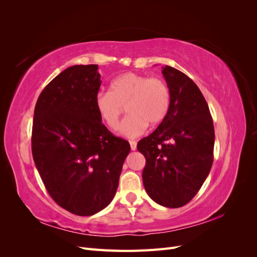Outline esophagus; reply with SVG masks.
Returning a JSON list of instances; mask_svg holds the SVG:
<instances>
[{"instance_id":"1","label":"esophagus","mask_w":257,"mask_h":257,"mask_svg":"<svg viewBox=\"0 0 257 257\" xmlns=\"http://www.w3.org/2000/svg\"><path fill=\"white\" fill-rule=\"evenodd\" d=\"M130 145H131V149H132V151H135V150H136V148H137V143H136V142H134V141H131V142H130Z\"/></svg>"}]
</instances>
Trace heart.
<instances>
[{
	"mask_svg": "<svg viewBox=\"0 0 257 257\" xmlns=\"http://www.w3.org/2000/svg\"><path fill=\"white\" fill-rule=\"evenodd\" d=\"M94 106L99 119L110 130L118 127L127 107L130 114L122 122L119 133L135 138L145 133L149 123L158 125L164 121L170 108V91L158 77L126 73L111 82L110 91L97 93Z\"/></svg>",
	"mask_w": 257,
	"mask_h": 257,
	"instance_id": "heart-1",
	"label": "heart"
}]
</instances>
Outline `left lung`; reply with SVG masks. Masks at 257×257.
<instances>
[{
    "label": "left lung",
    "mask_w": 257,
    "mask_h": 257,
    "mask_svg": "<svg viewBox=\"0 0 257 257\" xmlns=\"http://www.w3.org/2000/svg\"><path fill=\"white\" fill-rule=\"evenodd\" d=\"M162 68L170 91L169 111L152 134L138 142L137 150L146 158L148 195L161 206L179 208L196 195L210 173L214 127L195 82L172 66Z\"/></svg>",
    "instance_id": "obj_1"
}]
</instances>
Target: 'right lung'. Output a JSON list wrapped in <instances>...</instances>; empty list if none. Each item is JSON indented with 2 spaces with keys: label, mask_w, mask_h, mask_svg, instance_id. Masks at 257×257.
I'll return each instance as SVG.
<instances>
[{
  "label": "right lung",
  "mask_w": 257,
  "mask_h": 257,
  "mask_svg": "<svg viewBox=\"0 0 257 257\" xmlns=\"http://www.w3.org/2000/svg\"><path fill=\"white\" fill-rule=\"evenodd\" d=\"M96 64L74 65L53 78L38 97L32 154L49 195L71 213L93 215L113 199L130 144L102 123L94 100Z\"/></svg>",
  "instance_id": "obj_1"
}]
</instances>
